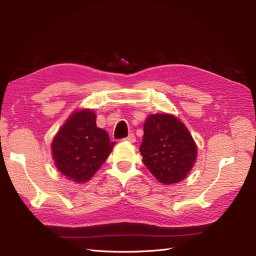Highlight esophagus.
<instances>
[{"label":"esophagus","mask_w":256,"mask_h":256,"mask_svg":"<svg viewBox=\"0 0 256 256\" xmlns=\"http://www.w3.org/2000/svg\"><path fill=\"white\" fill-rule=\"evenodd\" d=\"M124 140H128V142H131V143H134L135 140H136V138H135V135H134L133 133L130 134L128 136V138H125Z\"/></svg>","instance_id":"1"}]
</instances>
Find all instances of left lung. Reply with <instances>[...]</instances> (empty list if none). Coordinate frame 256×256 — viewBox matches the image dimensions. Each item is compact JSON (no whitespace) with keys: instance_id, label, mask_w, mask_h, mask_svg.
<instances>
[{"instance_id":"8db88e82","label":"left lung","mask_w":256,"mask_h":256,"mask_svg":"<svg viewBox=\"0 0 256 256\" xmlns=\"http://www.w3.org/2000/svg\"><path fill=\"white\" fill-rule=\"evenodd\" d=\"M140 152L144 165L165 184L184 180L197 157L192 135L170 114H153L146 118Z\"/></svg>"}]
</instances>
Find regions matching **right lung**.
Here are the masks:
<instances>
[{"label":"right lung","instance_id":"obj_1","mask_svg":"<svg viewBox=\"0 0 256 256\" xmlns=\"http://www.w3.org/2000/svg\"><path fill=\"white\" fill-rule=\"evenodd\" d=\"M96 114L81 110L70 116L52 140L56 167L76 182H84L106 162L114 146L106 131L96 126Z\"/></svg>","mask_w":256,"mask_h":256}]
</instances>
